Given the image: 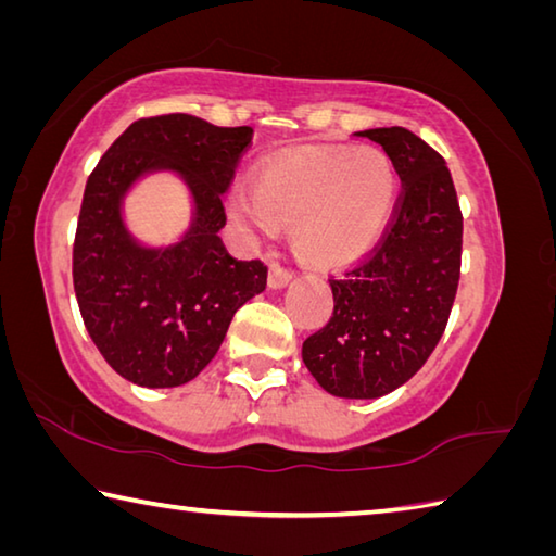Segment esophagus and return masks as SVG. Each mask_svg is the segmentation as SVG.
Here are the masks:
<instances>
[{
  "label": "esophagus",
  "instance_id": "34e87169",
  "mask_svg": "<svg viewBox=\"0 0 556 556\" xmlns=\"http://www.w3.org/2000/svg\"><path fill=\"white\" fill-rule=\"evenodd\" d=\"M291 269H287V267H281V265H271L269 267V287L271 289H281V287H287L289 281H291Z\"/></svg>",
  "mask_w": 556,
  "mask_h": 556
}]
</instances>
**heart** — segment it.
<instances>
[{
    "label": "heart",
    "instance_id": "obj_1",
    "mask_svg": "<svg viewBox=\"0 0 556 556\" xmlns=\"http://www.w3.org/2000/svg\"><path fill=\"white\" fill-rule=\"evenodd\" d=\"M396 194V165L379 148L301 150L262 167L255 197L236 191L228 208L260 238L291 226L299 255L330 267L377 243Z\"/></svg>",
    "mask_w": 556,
    "mask_h": 556
}]
</instances>
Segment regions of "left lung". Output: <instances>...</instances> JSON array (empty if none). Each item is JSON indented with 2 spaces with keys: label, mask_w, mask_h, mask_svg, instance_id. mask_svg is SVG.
<instances>
[{
  "label": "left lung",
  "mask_w": 556,
  "mask_h": 556,
  "mask_svg": "<svg viewBox=\"0 0 556 556\" xmlns=\"http://www.w3.org/2000/svg\"><path fill=\"white\" fill-rule=\"evenodd\" d=\"M383 148L401 194L377 245L330 277V320L304 340V365L342 399H379L426 365L447 328L462 269V208L438 150L408 128L357 134Z\"/></svg>",
  "instance_id": "8db88e82"
}]
</instances>
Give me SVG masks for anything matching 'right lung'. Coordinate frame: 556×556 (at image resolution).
Segmentation results:
<instances>
[{
	"label": "right lung",
	"instance_id": "1",
	"mask_svg": "<svg viewBox=\"0 0 556 556\" xmlns=\"http://www.w3.org/2000/svg\"><path fill=\"white\" fill-rule=\"evenodd\" d=\"M252 128H220L189 114L138 118L87 179L73 245V285L85 328L111 369L148 389L181 387L224 342L236 311L267 287L262 260H238L218 230L224 191L250 148ZM148 168H175L198 218L175 249L132 243L119 197Z\"/></svg>",
	"mask_w": 556,
	"mask_h": 556
}]
</instances>
